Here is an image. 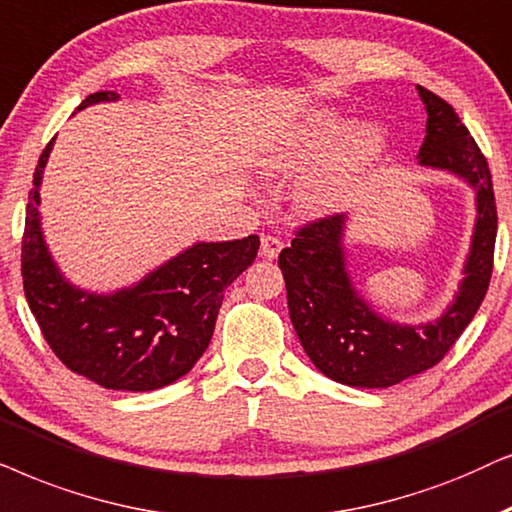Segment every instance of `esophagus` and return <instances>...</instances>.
<instances>
[{"label": "esophagus", "instance_id": "34e87169", "mask_svg": "<svg viewBox=\"0 0 512 512\" xmlns=\"http://www.w3.org/2000/svg\"><path fill=\"white\" fill-rule=\"evenodd\" d=\"M260 250H262V257H267V260H274V257H278V252L283 250V241L278 236L264 234L262 241H260Z\"/></svg>", "mask_w": 512, "mask_h": 512}]
</instances>
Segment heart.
Segmentation results:
<instances>
[{
  "mask_svg": "<svg viewBox=\"0 0 512 512\" xmlns=\"http://www.w3.org/2000/svg\"><path fill=\"white\" fill-rule=\"evenodd\" d=\"M335 112H323L311 124L281 138L262 142L257 149V166L267 175L295 177L323 163L339 146L338 154L299 185L295 201L306 215H327L344 208L356 192L360 175L381 152V133L374 126L353 128Z\"/></svg>",
  "mask_w": 512,
  "mask_h": 512,
  "instance_id": "b5f03b06",
  "label": "heart"
}]
</instances>
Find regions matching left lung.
Wrapping results in <instances>:
<instances>
[{"mask_svg":"<svg viewBox=\"0 0 512 512\" xmlns=\"http://www.w3.org/2000/svg\"><path fill=\"white\" fill-rule=\"evenodd\" d=\"M417 91L428 114L419 163L463 177L478 206L466 278L452 306L426 325L391 323L372 311L346 271V215L304 224L278 255L290 320L306 356L325 377L346 386L386 388L438 365L478 313L492 281L496 199L487 159L449 102L424 86Z\"/></svg>","mask_w":512,"mask_h":512,"instance_id":"left-lung-1","label":"left lung"}]
</instances>
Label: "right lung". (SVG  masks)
<instances>
[{
    "mask_svg": "<svg viewBox=\"0 0 512 512\" xmlns=\"http://www.w3.org/2000/svg\"><path fill=\"white\" fill-rule=\"evenodd\" d=\"M98 91L81 102L117 100ZM53 140L39 156L27 196L20 271L30 311L65 367L112 391H154L192 370L208 349L224 290L255 262L260 236L196 243L133 288L95 295L65 281L46 248L39 185Z\"/></svg>",
    "mask_w": 512,
    "mask_h": 512,
    "instance_id": "obj_1",
    "label": "right lung"
}]
</instances>
